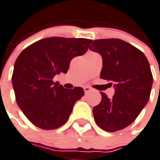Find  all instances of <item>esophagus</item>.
I'll use <instances>...</instances> for the list:
<instances>
[{"label": "esophagus", "mask_w": 160, "mask_h": 160, "mask_svg": "<svg viewBox=\"0 0 160 160\" xmlns=\"http://www.w3.org/2000/svg\"><path fill=\"white\" fill-rule=\"evenodd\" d=\"M91 90H92V89H91L90 87H89V86H85V87H84V91H85V94L90 92Z\"/></svg>", "instance_id": "obj_1"}]
</instances>
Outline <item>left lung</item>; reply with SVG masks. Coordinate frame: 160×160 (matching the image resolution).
<instances>
[{"label": "left lung", "instance_id": "obj_1", "mask_svg": "<svg viewBox=\"0 0 160 160\" xmlns=\"http://www.w3.org/2000/svg\"><path fill=\"white\" fill-rule=\"evenodd\" d=\"M90 49L103 58L100 78L114 85L109 99L101 92V101L93 108L96 124L108 132L129 126L149 101L153 84L150 66L141 51L120 39L95 40Z\"/></svg>", "mask_w": 160, "mask_h": 160}]
</instances>
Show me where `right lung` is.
I'll list each match as a JSON object with an SVG mask.
<instances>
[{"instance_id":"1","label":"right lung","mask_w":160,"mask_h":160,"mask_svg":"<svg viewBox=\"0 0 160 160\" xmlns=\"http://www.w3.org/2000/svg\"><path fill=\"white\" fill-rule=\"evenodd\" d=\"M91 40L48 37L24 49L12 74L16 100L26 118L42 129L62 126L73 106L85 92L83 88L65 89L54 83L56 74L66 73L73 58L87 51Z\"/></svg>"}]
</instances>
